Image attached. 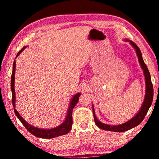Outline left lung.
Returning a JSON list of instances; mask_svg holds the SVG:
<instances>
[{"mask_svg": "<svg viewBox=\"0 0 159 159\" xmlns=\"http://www.w3.org/2000/svg\"><path fill=\"white\" fill-rule=\"evenodd\" d=\"M125 41L130 42L132 46H133L134 49H135L137 55H138L139 62L140 64L142 70H143L144 78H145V84H146V91H145V96L142 105L140 108V110L138 111L133 118H132L130 120H129L128 121L125 122L123 124L117 125H111L105 124L99 121V120L97 118L95 113V110H94V107L93 105V112L94 116V120L96 125H98V127L99 128L102 129L104 130H109V131H114V132H125L128 130H130L134 127L138 126L139 123H142V120L145 117V116L147 114L148 111L150 108L151 105H152V101H153V97H154V89H153V85L152 83V80H151V76L149 74V70L146 64L144 62L143 59H142L141 51L139 50V48L138 47L135 43L130 40L125 39Z\"/></svg>", "mask_w": 159, "mask_h": 159, "instance_id": "obj_1", "label": "left lung"}]
</instances>
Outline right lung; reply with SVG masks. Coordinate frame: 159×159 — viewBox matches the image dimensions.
<instances>
[{
	"label": "right lung",
	"instance_id": "1",
	"mask_svg": "<svg viewBox=\"0 0 159 159\" xmlns=\"http://www.w3.org/2000/svg\"><path fill=\"white\" fill-rule=\"evenodd\" d=\"M26 47H24L20 52L17 53L16 57H17L22 52V51L25 49ZM15 67H16V62L15 60L13 62V68H12V73L11 76V90H12V102L13 104V107H14V111L17 117L19 118L21 123H22L24 126L26 128L29 133H31L34 135L40 138H45V139H50L53 138H56V137L63 135V134H66L71 130L72 123H73V120H72V111L73 109L76 106L77 102H79V99L80 95H81L80 93H77L75 95L73 98H72L71 102H70V104L68 109V111H67V114L64 121L61 123L57 127L54 128L52 129H41L32 126L29 124L24 118L21 116L20 114H19L18 111L15 109Z\"/></svg>",
	"mask_w": 159,
	"mask_h": 159
}]
</instances>
